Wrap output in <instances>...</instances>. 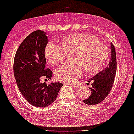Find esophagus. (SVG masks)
Masks as SVG:
<instances>
[{"mask_svg": "<svg viewBox=\"0 0 134 134\" xmlns=\"http://www.w3.org/2000/svg\"><path fill=\"white\" fill-rule=\"evenodd\" d=\"M69 85L71 86V87H72L74 88H76V89H77V88L79 87V85H76V84H70Z\"/></svg>", "mask_w": 134, "mask_h": 134, "instance_id": "obj_1", "label": "esophagus"}]
</instances>
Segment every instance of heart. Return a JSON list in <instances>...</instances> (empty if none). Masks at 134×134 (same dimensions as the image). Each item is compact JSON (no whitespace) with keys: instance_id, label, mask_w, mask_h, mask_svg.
Wrapping results in <instances>:
<instances>
[{"instance_id":"b5f03b06","label":"heart","mask_w":134,"mask_h":134,"mask_svg":"<svg viewBox=\"0 0 134 134\" xmlns=\"http://www.w3.org/2000/svg\"><path fill=\"white\" fill-rule=\"evenodd\" d=\"M75 52L74 63L63 65L56 71L58 80L73 82L82 74L83 69L90 73L98 71L105 65L109 56L106 44L98 41L96 37L89 34H77L64 37L61 45L49 42L44 55L50 63L58 65L63 63L67 53Z\"/></svg>"}]
</instances>
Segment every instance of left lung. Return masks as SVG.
<instances>
[{
    "label": "left lung",
    "instance_id": "1",
    "mask_svg": "<svg viewBox=\"0 0 134 134\" xmlns=\"http://www.w3.org/2000/svg\"><path fill=\"white\" fill-rule=\"evenodd\" d=\"M116 55L115 47L111 43V59L108 66L100 71L94 76L89 79L88 82H92L91 94L90 97L85 99L83 103L87 105H97L105 100L110 92L116 73Z\"/></svg>",
    "mask_w": 134,
    "mask_h": 134
}]
</instances>
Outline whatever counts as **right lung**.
I'll use <instances>...</instances> for the list:
<instances>
[{"instance_id":"add662e5","label":"right lung","mask_w":134,"mask_h":134,"mask_svg":"<svg viewBox=\"0 0 134 134\" xmlns=\"http://www.w3.org/2000/svg\"><path fill=\"white\" fill-rule=\"evenodd\" d=\"M47 33L37 30L22 42L16 51L14 61V74L16 83L24 98L29 104L45 107L56 100L63 85L52 82L47 85L41 78L51 79L52 71L47 69L44 50L48 43Z\"/></svg>"}]
</instances>
